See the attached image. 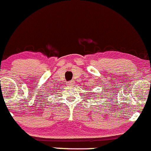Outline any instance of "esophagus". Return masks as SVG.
<instances>
[{"label": "esophagus", "instance_id": "1", "mask_svg": "<svg viewBox=\"0 0 151 151\" xmlns=\"http://www.w3.org/2000/svg\"><path fill=\"white\" fill-rule=\"evenodd\" d=\"M68 85L69 86H74V81H69V83H68Z\"/></svg>", "mask_w": 151, "mask_h": 151}]
</instances>
